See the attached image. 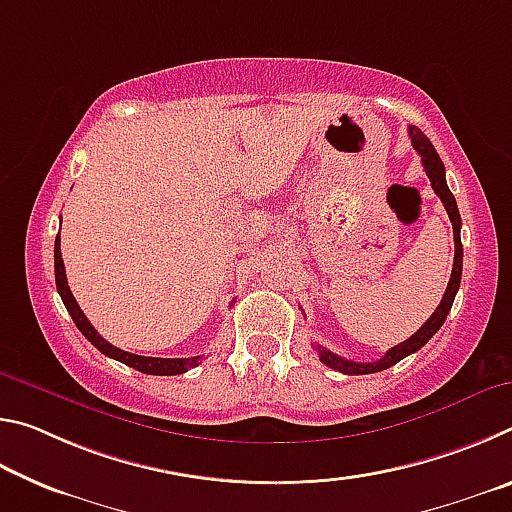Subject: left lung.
<instances>
[{"label":"left lung","mask_w":512,"mask_h":512,"mask_svg":"<svg viewBox=\"0 0 512 512\" xmlns=\"http://www.w3.org/2000/svg\"><path fill=\"white\" fill-rule=\"evenodd\" d=\"M409 135H411V144L413 149L420 153L422 158V167L427 171V176L431 180V187L433 192L438 194L440 201H443L445 210L449 214V221H452V228H454V268H452V277H449V284L445 289V296L440 300V305L433 311L431 318L424 323L418 332H415L411 339H406L404 343L395 345V348L388 350L384 357L377 359V361H370V363H359V361H350V359H343L339 354L329 352L323 345H316V352L320 361L325 363V366L334 368L343 372V375H370V372H379V370H386L395 366L397 361H402L404 357H409V354L418 352L424 343H427L433 334L438 332L440 327H443L445 318L449 314V309L454 305V298H456V291L461 287V273H463V244H461V214H458V207H456V198L452 196L447 187V180H445V164L440 160V155L433 149V144L429 142V137L424 135L420 128L409 126Z\"/></svg>","instance_id":"left-lung-1"}]
</instances>
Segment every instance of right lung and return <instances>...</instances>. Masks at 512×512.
<instances>
[{"mask_svg":"<svg viewBox=\"0 0 512 512\" xmlns=\"http://www.w3.org/2000/svg\"><path fill=\"white\" fill-rule=\"evenodd\" d=\"M54 271H56V289L63 298V305L67 307L69 316L76 323V327L81 329V334L88 339L94 348L99 352L106 354L110 359H117L126 366H131L140 372H146V375H183L189 368H196L201 363L203 357H187V359H160V357H142V354H133V352H124L115 348V345L108 343L103 336L92 327V323L79 307V302L72 296V291L67 287V275H65V264H63V255H60V232L56 237L54 244Z\"/></svg>","mask_w":512,"mask_h":512,"instance_id":"obj_1","label":"right lung"}]
</instances>
